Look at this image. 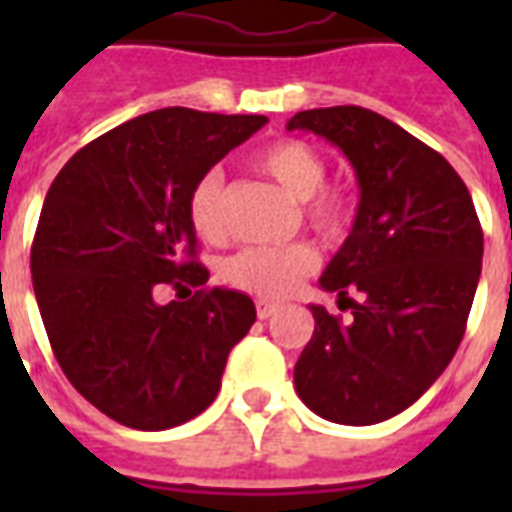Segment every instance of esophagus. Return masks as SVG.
Here are the masks:
<instances>
[{"label":"esophagus","mask_w":512,"mask_h":512,"mask_svg":"<svg viewBox=\"0 0 512 512\" xmlns=\"http://www.w3.org/2000/svg\"><path fill=\"white\" fill-rule=\"evenodd\" d=\"M279 312V304H274V301H257V318L260 321H268V318H274Z\"/></svg>","instance_id":"obj_1"}]
</instances>
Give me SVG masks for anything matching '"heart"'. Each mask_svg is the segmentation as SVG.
Masks as SVG:
<instances>
[{
	"label": "heart",
	"instance_id": "1",
	"mask_svg": "<svg viewBox=\"0 0 512 512\" xmlns=\"http://www.w3.org/2000/svg\"><path fill=\"white\" fill-rule=\"evenodd\" d=\"M257 169L274 178L293 200L301 202V216L323 241H343L354 224L356 205L351 194L326 183V158L307 139L285 136L255 156ZM224 175L205 172L189 194V222L205 241L224 235ZM318 268V252L304 241L296 244L246 246L222 266V279L235 290L257 299H285Z\"/></svg>",
	"mask_w": 512,
	"mask_h": 512
}]
</instances>
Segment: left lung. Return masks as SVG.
<instances>
[{"label":"left lung","instance_id":"1","mask_svg":"<svg viewBox=\"0 0 512 512\" xmlns=\"http://www.w3.org/2000/svg\"><path fill=\"white\" fill-rule=\"evenodd\" d=\"M288 131L326 136L362 189L351 235L321 277L354 318L312 304L296 392L329 422L376 425L425 395L458 351L483 268V227L450 161L370 109H307Z\"/></svg>","mask_w":512,"mask_h":512}]
</instances>
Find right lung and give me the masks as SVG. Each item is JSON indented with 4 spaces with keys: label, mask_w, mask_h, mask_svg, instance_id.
I'll list each match as a JSON object with an SVG mask.
<instances>
[{
    "label": "right lung",
    "mask_w": 512,
    "mask_h": 512,
    "mask_svg": "<svg viewBox=\"0 0 512 512\" xmlns=\"http://www.w3.org/2000/svg\"><path fill=\"white\" fill-rule=\"evenodd\" d=\"M266 123L158 109L84 145L51 183L29 255L40 318L76 392L126 428L167 430L202 414L255 323L246 293L208 288L189 194ZM161 284L198 290L156 305Z\"/></svg>",
    "instance_id": "add662e5"
}]
</instances>
